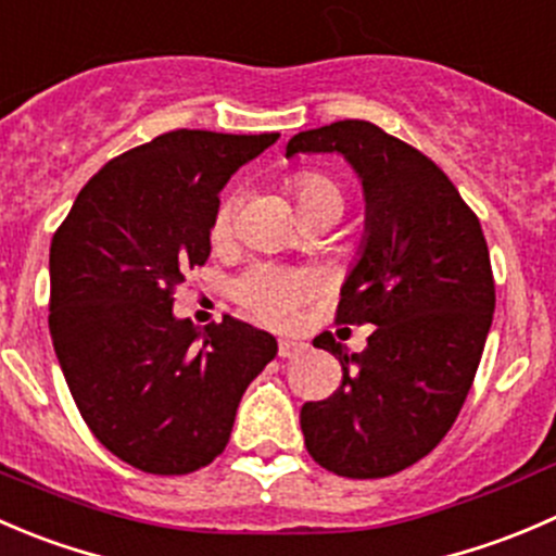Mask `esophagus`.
<instances>
[{
  "instance_id": "obj_1",
  "label": "esophagus",
  "mask_w": 556,
  "mask_h": 556,
  "mask_svg": "<svg viewBox=\"0 0 556 556\" xmlns=\"http://www.w3.org/2000/svg\"><path fill=\"white\" fill-rule=\"evenodd\" d=\"M305 349H307V345L300 343V340H289V338H280L278 340V356H283V359H291V356H300Z\"/></svg>"
}]
</instances>
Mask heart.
<instances>
[{
    "label": "heart",
    "instance_id": "obj_1",
    "mask_svg": "<svg viewBox=\"0 0 556 556\" xmlns=\"http://www.w3.org/2000/svg\"><path fill=\"white\" fill-rule=\"evenodd\" d=\"M291 191L300 213L313 211V207H338L343 211V194L329 178L318 173H302L289 180ZM235 200H227L216 216V232H227L232 224ZM240 300L251 307L260 318L270 324H286L294 316L296 302L305 296L307 278L300 273L276 270V267H260L251 276L240 280Z\"/></svg>",
    "mask_w": 556,
    "mask_h": 556
}]
</instances>
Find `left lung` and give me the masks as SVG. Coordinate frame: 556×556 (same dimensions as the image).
Returning a JSON list of instances; mask_svg holds the SVG:
<instances>
[{"label":"left lung","mask_w":556,"mask_h":556,"mask_svg":"<svg viewBox=\"0 0 556 556\" xmlns=\"http://www.w3.org/2000/svg\"><path fill=\"white\" fill-rule=\"evenodd\" d=\"M296 153H340L359 178L365 235L338 324H376L362 354L313 340L343 381L302 405L307 454L345 478L392 476L443 441L470 392L494 313L486 240L446 173L370 121L300 131L286 159Z\"/></svg>","instance_id":"left-lung-1"}]
</instances>
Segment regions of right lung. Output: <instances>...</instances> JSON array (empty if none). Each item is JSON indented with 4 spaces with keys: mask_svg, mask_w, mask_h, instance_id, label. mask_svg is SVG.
Returning <instances> with one entry per match:
<instances>
[{
    "mask_svg": "<svg viewBox=\"0 0 556 556\" xmlns=\"http://www.w3.org/2000/svg\"><path fill=\"white\" fill-rule=\"evenodd\" d=\"M178 129L121 153L80 189L51 243L53 349L80 416L137 470L184 476L229 443L270 332L173 313L184 273L211 256L218 194L278 140Z\"/></svg>",
    "mask_w": 556,
    "mask_h": 556,
    "instance_id": "add662e5",
    "label": "right lung"
}]
</instances>
